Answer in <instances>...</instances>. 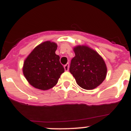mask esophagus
Here are the masks:
<instances>
[{
  "mask_svg": "<svg viewBox=\"0 0 131 131\" xmlns=\"http://www.w3.org/2000/svg\"><path fill=\"white\" fill-rule=\"evenodd\" d=\"M64 69L65 71H68L69 70V63H67L64 66Z\"/></svg>",
  "mask_w": 131,
  "mask_h": 131,
  "instance_id": "34e87169",
  "label": "esophagus"
}]
</instances>
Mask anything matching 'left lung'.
<instances>
[{
  "mask_svg": "<svg viewBox=\"0 0 131 131\" xmlns=\"http://www.w3.org/2000/svg\"><path fill=\"white\" fill-rule=\"evenodd\" d=\"M69 71L77 84L86 90L99 86L106 79L107 68L104 60L97 52L86 46H77L73 48Z\"/></svg>",
  "mask_w": 131,
  "mask_h": 131,
  "instance_id": "obj_1",
  "label": "left lung"
}]
</instances>
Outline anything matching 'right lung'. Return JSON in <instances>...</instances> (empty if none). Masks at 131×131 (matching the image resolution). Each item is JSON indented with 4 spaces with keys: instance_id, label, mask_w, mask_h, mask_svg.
<instances>
[{
    "instance_id": "right-lung-1",
    "label": "right lung",
    "mask_w": 131,
    "mask_h": 131,
    "mask_svg": "<svg viewBox=\"0 0 131 131\" xmlns=\"http://www.w3.org/2000/svg\"><path fill=\"white\" fill-rule=\"evenodd\" d=\"M57 45L46 41L38 45L25 59L23 73L31 85L40 90H48L57 84L65 69L56 54Z\"/></svg>"
}]
</instances>
